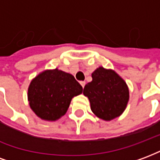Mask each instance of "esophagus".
Listing matches in <instances>:
<instances>
[{"instance_id":"obj_1","label":"esophagus","mask_w":160,"mask_h":160,"mask_svg":"<svg viewBox=\"0 0 160 160\" xmlns=\"http://www.w3.org/2000/svg\"><path fill=\"white\" fill-rule=\"evenodd\" d=\"M80 85H81V87H82L84 88V87H85V85H86V82H85V81H80Z\"/></svg>"}]
</instances>
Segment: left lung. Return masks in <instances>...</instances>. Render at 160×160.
<instances>
[{
  "instance_id": "1",
  "label": "left lung",
  "mask_w": 160,
  "mask_h": 160,
  "mask_svg": "<svg viewBox=\"0 0 160 160\" xmlns=\"http://www.w3.org/2000/svg\"><path fill=\"white\" fill-rule=\"evenodd\" d=\"M92 80L84 87L93 114L104 121L120 117L129 100V90L125 80L112 69L98 67L92 73Z\"/></svg>"
}]
</instances>
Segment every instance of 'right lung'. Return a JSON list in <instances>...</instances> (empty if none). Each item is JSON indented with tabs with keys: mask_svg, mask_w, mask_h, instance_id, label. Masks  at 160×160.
Here are the masks:
<instances>
[{
	"mask_svg": "<svg viewBox=\"0 0 160 160\" xmlns=\"http://www.w3.org/2000/svg\"><path fill=\"white\" fill-rule=\"evenodd\" d=\"M83 88L74 77L58 68L38 73L28 87L31 109L42 120H58L66 114L73 97L82 93Z\"/></svg>",
	"mask_w": 160,
	"mask_h": 160,
	"instance_id": "add662e5",
	"label": "right lung"
}]
</instances>
